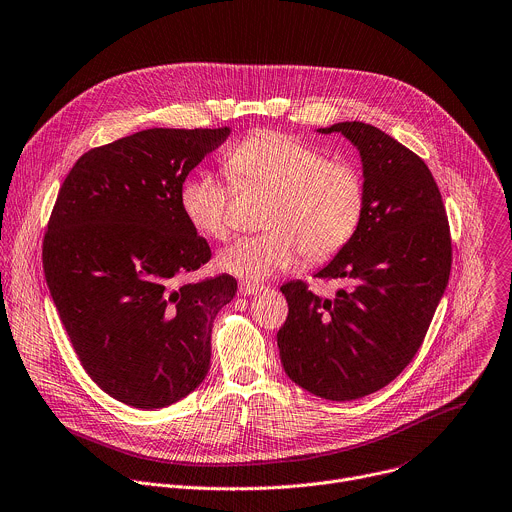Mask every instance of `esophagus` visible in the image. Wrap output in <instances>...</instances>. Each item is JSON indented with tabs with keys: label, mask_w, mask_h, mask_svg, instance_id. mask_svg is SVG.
Wrapping results in <instances>:
<instances>
[{
	"label": "esophagus",
	"mask_w": 512,
	"mask_h": 512,
	"mask_svg": "<svg viewBox=\"0 0 512 512\" xmlns=\"http://www.w3.org/2000/svg\"><path fill=\"white\" fill-rule=\"evenodd\" d=\"M264 287H260V285H254V282H240V295H244V297H250V295H256V293H260Z\"/></svg>",
	"instance_id": "1"
}]
</instances>
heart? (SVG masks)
I'll return each instance as SVG.
<instances>
[{"label": "heart", "instance_id": "heart-1", "mask_svg": "<svg viewBox=\"0 0 512 512\" xmlns=\"http://www.w3.org/2000/svg\"><path fill=\"white\" fill-rule=\"evenodd\" d=\"M227 173L240 187L272 191L264 225L223 250L219 268L246 280H266L295 266L303 254L321 262L356 234L364 211V183L346 162H331L317 146L264 130L248 136L227 156ZM187 221L213 240L232 234L230 187L209 170L189 177L179 195Z\"/></svg>", "mask_w": 512, "mask_h": 512}]
</instances>
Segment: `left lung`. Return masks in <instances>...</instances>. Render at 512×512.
I'll return each mask as SVG.
<instances>
[{"mask_svg": "<svg viewBox=\"0 0 512 512\" xmlns=\"http://www.w3.org/2000/svg\"><path fill=\"white\" fill-rule=\"evenodd\" d=\"M360 152L364 211L356 234L319 278L348 287L315 297L305 282L280 291L289 317L276 333L280 362L301 388L327 401H356L399 376L423 344L451 270L441 193L427 164L364 122L317 128Z\"/></svg>", "mask_w": 512, "mask_h": 512, "instance_id": "1", "label": "left lung"}]
</instances>
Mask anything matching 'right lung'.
I'll return each mask as SVG.
<instances>
[{
  "label": "right lung",
  "mask_w": 512,
  "mask_h": 512,
  "mask_svg": "<svg viewBox=\"0 0 512 512\" xmlns=\"http://www.w3.org/2000/svg\"><path fill=\"white\" fill-rule=\"evenodd\" d=\"M230 128H152L85 152L56 197L42 246L50 297L85 372L113 399L162 409L211 364V327L238 282L181 278L209 262L183 215L191 170Z\"/></svg>",
  "instance_id": "obj_1"
}]
</instances>
